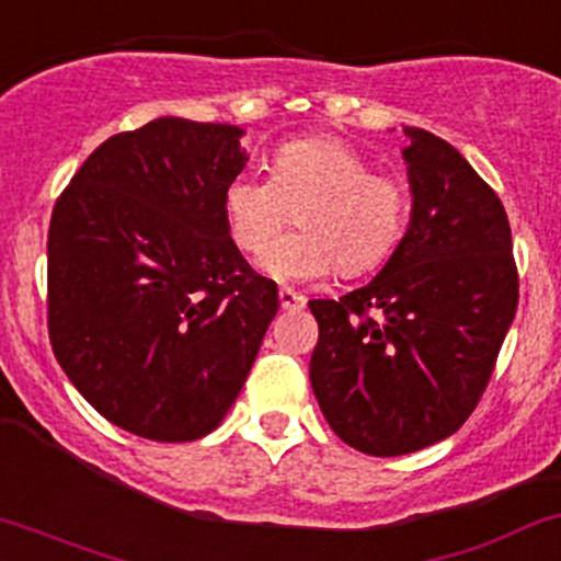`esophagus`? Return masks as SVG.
<instances>
[{
    "instance_id": "esophagus-1",
    "label": "esophagus",
    "mask_w": 561,
    "mask_h": 561,
    "mask_svg": "<svg viewBox=\"0 0 561 561\" xmlns=\"http://www.w3.org/2000/svg\"><path fill=\"white\" fill-rule=\"evenodd\" d=\"M279 304H282V309H285V311H300L306 306V298L300 293L290 290V287H282Z\"/></svg>"
}]
</instances>
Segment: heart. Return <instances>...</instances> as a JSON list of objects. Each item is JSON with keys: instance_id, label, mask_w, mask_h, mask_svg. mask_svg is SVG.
<instances>
[{"instance_id": "obj_1", "label": "heart", "mask_w": 561, "mask_h": 561, "mask_svg": "<svg viewBox=\"0 0 561 561\" xmlns=\"http://www.w3.org/2000/svg\"><path fill=\"white\" fill-rule=\"evenodd\" d=\"M298 213L300 233L276 239L261 271L276 282H317L330 271L362 276L397 250L410 215L399 178L373 172L370 159L337 138L290 140L271 175L244 170L224 191L229 233L242 252H261Z\"/></svg>"}]
</instances>
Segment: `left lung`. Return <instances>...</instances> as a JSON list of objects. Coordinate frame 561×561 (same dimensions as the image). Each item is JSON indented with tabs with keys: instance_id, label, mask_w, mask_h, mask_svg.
Instances as JSON below:
<instances>
[{
	"instance_id": "obj_1",
	"label": "left lung",
	"mask_w": 561,
	"mask_h": 561,
	"mask_svg": "<svg viewBox=\"0 0 561 561\" xmlns=\"http://www.w3.org/2000/svg\"><path fill=\"white\" fill-rule=\"evenodd\" d=\"M410 224L386 266L309 300L311 389L354 450L393 458L455 434L488 389L519 276L501 199L447 140L404 127Z\"/></svg>"
}]
</instances>
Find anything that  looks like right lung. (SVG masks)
<instances>
[{"mask_svg":"<svg viewBox=\"0 0 561 561\" xmlns=\"http://www.w3.org/2000/svg\"><path fill=\"white\" fill-rule=\"evenodd\" d=\"M242 135L159 116L111 135L55 202V359L106 421L144 439L218 428L279 309L226 224L224 191L248 164Z\"/></svg>","mask_w":561,"mask_h":561,"instance_id":"add662e5","label":"right lung"}]
</instances>
